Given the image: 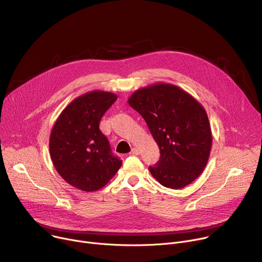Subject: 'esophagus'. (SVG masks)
<instances>
[{
	"label": "esophagus",
	"instance_id": "obj_1",
	"mask_svg": "<svg viewBox=\"0 0 262 262\" xmlns=\"http://www.w3.org/2000/svg\"><path fill=\"white\" fill-rule=\"evenodd\" d=\"M130 154H132V155H134V156H138V155L140 154V151H139V149H138V148H133V149H132V151H130Z\"/></svg>",
	"mask_w": 262,
	"mask_h": 262
}]
</instances>
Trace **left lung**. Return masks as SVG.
<instances>
[{
  "label": "left lung",
  "mask_w": 262,
  "mask_h": 262,
  "mask_svg": "<svg viewBox=\"0 0 262 262\" xmlns=\"http://www.w3.org/2000/svg\"><path fill=\"white\" fill-rule=\"evenodd\" d=\"M128 104L144 118L161 158L149 167L166 188L178 190L203 172L212 145L211 128L204 107L179 87L158 83L138 89Z\"/></svg>",
  "instance_id": "obj_1"
}]
</instances>
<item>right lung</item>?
<instances>
[{
  "instance_id": "1",
  "label": "right lung",
  "mask_w": 262,
  "mask_h": 262,
  "mask_svg": "<svg viewBox=\"0 0 262 262\" xmlns=\"http://www.w3.org/2000/svg\"><path fill=\"white\" fill-rule=\"evenodd\" d=\"M116 99L112 92H87L62 111L52 128V162L61 177L81 191L100 190L122 165L99 129L101 117Z\"/></svg>"
}]
</instances>
